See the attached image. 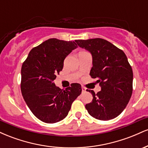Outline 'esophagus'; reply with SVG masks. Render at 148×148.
I'll return each instance as SVG.
<instances>
[{"label":"esophagus","instance_id":"obj_1","mask_svg":"<svg viewBox=\"0 0 148 148\" xmlns=\"http://www.w3.org/2000/svg\"><path fill=\"white\" fill-rule=\"evenodd\" d=\"M81 88H82V92H86V88L84 87V86H81Z\"/></svg>","mask_w":148,"mask_h":148}]
</instances>
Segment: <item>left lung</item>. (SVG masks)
Wrapping results in <instances>:
<instances>
[{
	"instance_id": "obj_1",
	"label": "left lung",
	"mask_w": 148,
	"mask_h": 148,
	"mask_svg": "<svg viewBox=\"0 0 148 148\" xmlns=\"http://www.w3.org/2000/svg\"><path fill=\"white\" fill-rule=\"evenodd\" d=\"M79 47L92 57L90 75L97 79L101 91L92 95V102L86 105L90 115L100 120L116 118L126 108L133 90V72L125 53L111 42L101 38L78 40Z\"/></svg>"
}]
</instances>
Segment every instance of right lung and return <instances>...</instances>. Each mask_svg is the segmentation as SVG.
<instances>
[{
  "instance_id": "add662e5",
  "label": "right lung",
  "mask_w": 148,
  "mask_h": 148,
  "mask_svg": "<svg viewBox=\"0 0 148 148\" xmlns=\"http://www.w3.org/2000/svg\"><path fill=\"white\" fill-rule=\"evenodd\" d=\"M76 48L74 42L49 39L32 49L22 64V95L34 115L44 123L63 120L81 95L79 84L62 90L53 82L63 68L64 58Z\"/></svg>"
}]
</instances>
